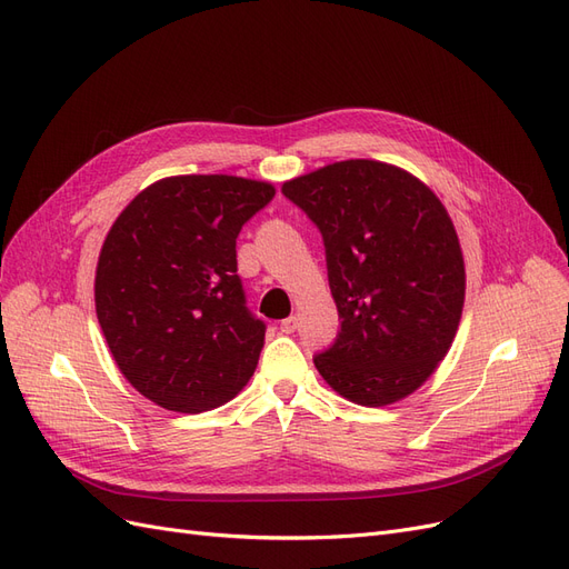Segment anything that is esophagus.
<instances>
[{
	"instance_id": "esophagus-1",
	"label": "esophagus",
	"mask_w": 569,
	"mask_h": 569,
	"mask_svg": "<svg viewBox=\"0 0 569 569\" xmlns=\"http://www.w3.org/2000/svg\"><path fill=\"white\" fill-rule=\"evenodd\" d=\"M299 327V320H297V316H289V318H284L282 322H280V330L284 332V335H291Z\"/></svg>"
}]
</instances>
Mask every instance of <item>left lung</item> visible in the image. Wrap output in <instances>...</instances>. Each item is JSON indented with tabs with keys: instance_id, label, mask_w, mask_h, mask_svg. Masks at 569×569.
Returning a JSON list of instances; mask_svg holds the SVG:
<instances>
[{
	"instance_id": "left-lung-1",
	"label": "left lung",
	"mask_w": 569,
	"mask_h": 569,
	"mask_svg": "<svg viewBox=\"0 0 569 569\" xmlns=\"http://www.w3.org/2000/svg\"><path fill=\"white\" fill-rule=\"evenodd\" d=\"M320 230L339 311L318 372L360 406L416 391L449 353L465 299L453 222L429 187L406 170L339 161L282 184Z\"/></svg>"
}]
</instances>
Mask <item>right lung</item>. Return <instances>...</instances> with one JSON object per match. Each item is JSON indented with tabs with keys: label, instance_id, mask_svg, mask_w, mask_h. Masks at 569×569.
<instances>
[{
	"label": "right lung",
	"instance_id": "obj_1",
	"mask_svg": "<svg viewBox=\"0 0 569 569\" xmlns=\"http://www.w3.org/2000/svg\"><path fill=\"white\" fill-rule=\"evenodd\" d=\"M274 189L234 176L166 178L118 216L94 303L126 380L178 412L228 403L256 370L266 322L237 274V237Z\"/></svg>",
	"mask_w": 569,
	"mask_h": 569
}]
</instances>
